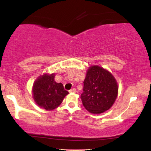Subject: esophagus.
<instances>
[{
	"instance_id": "obj_1",
	"label": "esophagus",
	"mask_w": 151,
	"mask_h": 151,
	"mask_svg": "<svg viewBox=\"0 0 151 151\" xmlns=\"http://www.w3.org/2000/svg\"><path fill=\"white\" fill-rule=\"evenodd\" d=\"M76 91H77V90H76L75 88H73V89H70L69 91H70V93H75Z\"/></svg>"
}]
</instances>
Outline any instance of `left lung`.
Wrapping results in <instances>:
<instances>
[{"mask_svg":"<svg viewBox=\"0 0 151 151\" xmlns=\"http://www.w3.org/2000/svg\"><path fill=\"white\" fill-rule=\"evenodd\" d=\"M83 91L81 99L84 108L90 113L99 114L113 106L117 98L119 86L109 71L93 65L86 71Z\"/></svg>","mask_w":151,"mask_h":151,"instance_id":"1","label":"left lung"}]
</instances>
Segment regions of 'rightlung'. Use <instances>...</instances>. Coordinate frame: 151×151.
<instances>
[{
    "mask_svg": "<svg viewBox=\"0 0 151 151\" xmlns=\"http://www.w3.org/2000/svg\"><path fill=\"white\" fill-rule=\"evenodd\" d=\"M55 73L42 74L36 79L32 86L34 101L40 108L47 111L58 108L69 93L62 83L55 81Z\"/></svg>",
    "mask_w": 151,
    "mask_h": 151,
    "instance_id": "right-lung-1",
    "label": "right lung"
}]
</instances>
